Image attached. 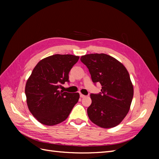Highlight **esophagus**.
<instances>
[{
  "label": "esophagus",
  "instance_id": "1",
  "mask_svg": "<svg viewBox=\"0 0 159 159\" xmlns=\"http://www.w3.org/2000/svg\"><path fill=\"white\" fill-rule=\"evenodd\" d=\"M80 97L82 98H83L85 97V96L83 95V94H82V93H80Z\"/></svg>",
  "mask_w": 159,
  "mask_h": 159
}]
</instances>
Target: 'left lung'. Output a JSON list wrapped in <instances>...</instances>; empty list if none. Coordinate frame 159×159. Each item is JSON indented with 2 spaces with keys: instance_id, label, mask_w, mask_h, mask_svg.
Masks as SVG:
<instances>
[{
  "instance_id": "1",
  "label": "left lung",
  "mask_w": 159,
  "mask_h": 159,
  "mask_svg": "<svg viewBox=\"0 0 159 159\" xmlns=\"http://www.w3.org/2000/svg\"><path fill=\"white\" fill-rule=\"evenodd\" d=\"M89 69L92 81L102 86L99 94H91L87 109L89 120L104 128L120 124L130 110L134 89L126 67L106 54H89L80 57Z\"/></svg>"
}]
</instances>
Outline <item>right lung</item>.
I'll return each instance as SVG.
<instances>
[{
  "label": "right lung",
  "instance_id": "add662e5",
  "mask_svg": "<svg viewBox=\"0 0 159 159\" xmlns=\"http://www.w3.org/2000/svg\"><path fill=\"white\" fill-rule=\"evenodd\" d=\"M79 59L72 55H54L37 64L25 86L26 103L39 122L53 126L65 121L79 101V93L59 91L69 81L68 74Z\"/></svg>",
  "mask_w": 159,
  "mask_h": 159
}]
</instances>
